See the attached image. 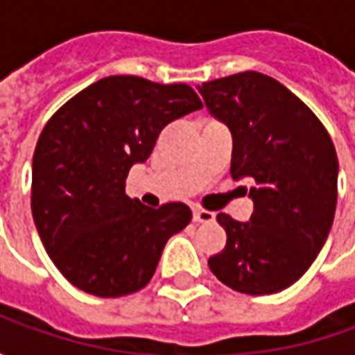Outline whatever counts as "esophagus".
Segmentation results:
<instances>
[{"instance_id":"obj_1","label":"esophagus","mask_w":355,"mask_h":355,"mask_svg":"<svg viewBox=\"0 0 355 355\" xmlns=\"http://www.w3.org/2000/svg\"><path fill=\"white\" fill-rule=\"evenodd\" d=\"M215 220V213L211 211H205V209H193V223L207 224Z\"/></svg>"}]
</instances>
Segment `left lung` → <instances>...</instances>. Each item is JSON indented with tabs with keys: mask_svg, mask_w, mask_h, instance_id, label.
<instances>
[{
	"mask_svg": "<svg viewBox=\"0 0 355 355\" xmlns=\"http://www.w3.org/2000/svg\"><path fill=\"white\" fill-rule=\"evenodd\" d=\"M198 91L209 114L232 132V177L253 182L247 223L216 216L228 239L209 268L238 293H279L312 266L333 226V140L304 102L264 73H236Z\"/></svg>",
	"mask_w": 355,
	"mask_h": 355,
	"instance_id": "left-lung-1",
	"label": "left lung"
}]
</instances>
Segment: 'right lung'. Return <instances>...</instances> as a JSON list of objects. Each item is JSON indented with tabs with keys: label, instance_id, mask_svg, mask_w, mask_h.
Here are the masks:
<instances>
[{
	"label": "right lung",
	"instance_id": "1",
	"mask_svg": "<svg viewBox=\"0 0 355 355\" xmlns=\"http://www.w3.org/2000/svg\"><path fill=\"white\" fill-rule=\"evenodd\" d=\"M203 108L186 83L110 76L66 102L43 127L32 162V215L45 251L89 295L146 287L163 247L192 220L184 203L159 209L125 193L167 123Z\"/></svg>",
	"mask_w": 355,
	"mask_h": 355
}]
</instances>
